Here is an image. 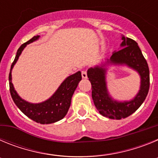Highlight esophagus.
<instances>
[{"mask_svg": "<svg viewBox=\"0 0 158 158\" xmlns=\"http://www.w3.org/2000/svg\"><path fill=\"white\" fill-rule=\"evenodd\" d=\"M81 76H82V78H84V79H86L87 78V72L86 71H82L81 73Z\"/></svg>", "mask_w": 158, "mask_h": 158, "instance_id": "esophagus-1", "label": "esophagus"}]
</instances>
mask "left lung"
<instances>
[{
    "instance_id": "obj_1",
    "label": "left lung",
    "mask_w": 158,
    "mask_h": 158,
    "mask_svg": "<svg viewBox=\"0 0 158 158\" xmlns=\"http://www.w3.org/2000/svg\"><path fill=\"white\" fill-rule=\"evenodd\" d=\"M119 51L113 52L105 62L88 69L87 75L92 85V97L100 115L112 119H121L133 114L144 102L150 89V70L146 60L138 43L122 35ZM108 65L127 66L140 76V88L133 99L118 102L110 95L106 86V72Z\"/></svg>"
}]
</instances>
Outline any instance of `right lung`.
<instances>
[{
	"instance_id": "right-lung-1",
	"label": "right lung",
	"mask_w": 158,
	"mask_h": 158,
	"mask_svg": "<svg viewBox=\"0 0 158 158\" xmlns=\"http://www.w3.org/2000/svg\"><path fill=\"white\" fill-rule=\"evenodd\" d=\"M40 35L34 36L30 40L20 46L16 52V58L11 65L10 73L8 76L10 93L14 103L22 112L32 120L41 124H50L61 120L68 112L71 104V99L81 81V73L77 71L70 76L67 77L59 85L55 93L49 99L41 103H30L22 99L18 95L12 82V70L20 56L23 49L27 44L33 43L40 39Z\"/></svg>"
}]
</instances>
